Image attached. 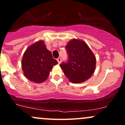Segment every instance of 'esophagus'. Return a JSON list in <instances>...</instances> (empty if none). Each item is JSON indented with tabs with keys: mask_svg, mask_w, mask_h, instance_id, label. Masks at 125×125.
I'll use <instances>...</instances> for the list:
<instances>
[{
	"mask_svg": "<svg viewBox=\"0 0 125 125\" xmlns=\"http://www.w3.org/2000/svg\"><path fill=\"white\" fill-rule=\"evenodd\" d=\"M57 61H58V62L59 64L61 63V61H62L61 58H59L57 59Z\"/></svg>",
	"mask_w": 125,
	"mask_h": 125,
	"instance_id": "obj_1",
	"label": "esophagus"
}]
</instances>
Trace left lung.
<instances>
[{
  "label": "left lung",
  "mask_w": 125,
  "mask_h": 125,
  "mask_svg": "<svg viewBox=\"0 0 125 125\" xmlns=\"http://www.w3.org/2000/svg\"><path fill=\"white\" fill-rule=\"evenodd\" d=\"M68 55L66 62L60 64L66 77L74 83L83 82L95 70L96 58L85 42L73 39L65 47Z\"/></svg>",
  "instance_id": "1"
}]
</instances>
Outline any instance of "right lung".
Returning a JSON list of instances; mask_svg holds the SVG:
<instances>
[{
	"label": "right lung",
	"instance_id": "right-lung-1",
	"mask_svg": "<svg viewBox=\"0 0 125 125\" xmlns=\"http://www.w3.org/2000/svg\"><path fill=\"white\" fill-rule=\"evenodd\" d=\"M58 63L44 42L40 41L29 47L24 53L21 67L28 79L39 83L48 79L53 66Z\"/></svg>",
	"mask_w": 125,
	"mask_h": 125
}]
</instances>
